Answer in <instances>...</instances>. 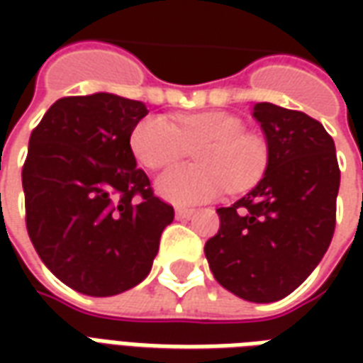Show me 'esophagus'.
Instances as JSON below:
<instances>
[{
    "mask_svg": "<svg viewBox=\"0 0 363 363\" xmlns=\"http://www.w3.org/2000/svg\"><path fill=\"white\" fill-rule=\"evenodd\" d=\"M174 213H177V218H179V220H189V218H192L194 210H192V208H177Z\"/></svg>",
    "mask_w": 363,
    "mask_h": 363,
    "instance_id": "34e87169",
    "label": "esophagus"
}]
</instances>
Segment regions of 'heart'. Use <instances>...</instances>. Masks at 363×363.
Here are the masks:
<instances>
[{"label": "heart", "instance_id": "b5f03b06", "mask_svg": "<svg viewBox=\"0 0 363 363\" xmlns=\"http://www.w3.org/2000/svg\"><path fill=\"white\" fill-rule=\"evenodd\" d=\"M194 145L198 165L171 167L155 181L157 192L169 202H206L225 186L233 192L247 190L267 171L264 142L247 134L243 120L228 112L184 114L174 124L163 116H145L130 135L135 159L147 169L171 165Z\"/></svg>", "mask_w": 363, "mask_h": 363}]
</instances>
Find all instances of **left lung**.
Wrapping results in <instances>:
<instances>
[{
  "label": "left lung",
  "mask_w": 363,
  "mask_h": 363,
  "mask_svg": "<svg viewBox=\"0 0 363 363\" xmlns=\"http://www.w3.org/2000/svg\"><path fill=\"white\" fill-rule=\"evenodd\" d=\"M268 165L255 189L218 208L204 247L213 278L255 303L289 296L325 257L336 223L340 169L333 138L305 112L257 103Z\"/></svg>",
  "instance_id": "obj_1"
}]
</instances>
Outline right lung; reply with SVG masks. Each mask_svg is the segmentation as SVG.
Instances as JSON below:
<instances>
[{
  "mask_svg": "<svg viewBox=\"0 0 363 363\" xmlns=\"http://www.w3.org/2000/svg\"><path fill=\"white\" fill-rule=\"evenodd\" d=\"M145 114L143 103L112 93L64 96L28 140L21 174L28 237L48 270L85 296L138 286L174 218L130 147Z\"/></svg>",
  "mask_w": 363,
  "mask_h": 363,
  "instance_id": "add662e5",
  "label": "right lung"
}]
</instances>
